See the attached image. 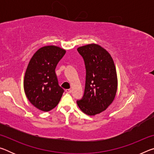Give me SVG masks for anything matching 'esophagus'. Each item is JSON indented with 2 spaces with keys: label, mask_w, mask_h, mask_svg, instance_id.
Wrapping results in <instances>:
<instances>
[{
  "label": "esophagus",
  "mask_w": 154,
  "mask_h": 154,
  "mask_svg": "<svg viewBox=\"0 0 154 154\" xmlns=\"http://www.w3.org/2000/svg\"><path fill=\"white\" fill-rule=\"evenodd\" d=\"M65 92H66V93H71L72 92V90L71 89H66V90H65Z\"/></svg>",
  "instance_id": "1"
}]
</instances>
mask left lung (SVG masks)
<instances>
[{
	"instance_id": "left-lung-1",
	"label": "left lung",
	"mask_w": 154,
	"mask_h": 154,
	"mask_svg": "<svg viewBox=\"0 0 154 154\" xmlns=\"http://www.w3.org/2000/svg\"><path fill=\"white\" fill-rule=\"evenodd\" d=\"M84 60L86 82L84 95L77 103L88 116L102 113L113 103L118 90L116 68L111 54L96 43L77 48Z\"/></svg>"
}]
</instances>
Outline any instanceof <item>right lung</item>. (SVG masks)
<instances>
[{"mask_svg": "<svg viewBox=\"0 0 154 154\" xmlns=\"http://www.w3.org/2000/svg\"><path fill=\"white\" fill-rule=\"evenodd\" d=\"M65 53V49L58 46H44L34 54L28 64L24 92L30 103L41 111H49L55 108L63 94L55 69Z\"/></svg>", "mask_w": 154, "mask_h": 154, "instance_id": "right-lung-1", "label": "right lung"}]
</instances>
